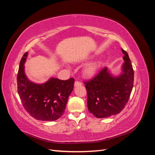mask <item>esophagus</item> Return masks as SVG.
Instances as JSON below:
<instances>
[{"instance_id": "1", "label": "esophagus", "mask_w": 155, "mask_h": 155, "mask_svg": "<svg viewBox=\"0 0 155 155\" xmlns=\"http://www.w3.org/2000/svg\"><path fill=\"white\" fill-rule=\"evenodd\" d=\"M81 84H82V83H81V82H79V81H75V82H74V86H75V87H77V86H81Z\"/></svg>"}]
</instances>
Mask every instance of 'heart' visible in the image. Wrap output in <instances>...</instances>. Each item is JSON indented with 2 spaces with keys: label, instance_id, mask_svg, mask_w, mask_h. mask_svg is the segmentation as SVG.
<instances>
[{
  "label": "heart",
  "instance_id": "obj_1",
  "mask_svg": "<svg viewBox=\"0 0 155 155\" xmlns=\"http://www.w3.org/2000/svg\"><path fill=\"white\" fill-rule=\"evenodd\" d=\"M100 67L99 62H94L85 67L83 71V74L87 77H91L97 73L98 68Z\"/></svg>",
  "mask_w": 155,
  "mask_h": 155
}]
</instances>
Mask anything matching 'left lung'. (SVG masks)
Wrapping results in <instances>:
<instances>
[{"label":"left lung","instance_id":"8db88e82","mask_svg":"<svg viewBox=\"0 0 155 155\" xmlns=\"http://www.w3.org/2000/svg\"><path fill=\"white\" fill-rule=\"evenodd\" d=\"M124 54L123 74L113 77L107 67L91 80L84 82L88 111L97 118H107L120 113L129 99L134 83V71L127 52Z\"/></svg>","mask_w":155,"mask_h":155}]
</instances>
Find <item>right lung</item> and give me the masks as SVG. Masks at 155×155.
<instances>
[{
  "mask_svg": "<svg viewBox=\"0 0 155 155\" xmlns=\"http://www.w3.org/2000/svg\"><path fill=\"white\" fill-rule=\"evenodd\" d=\"M28 52L20 62L17 74L18 93L22 106L31 117L37 120L52 121L63 114L69 95L73 90V78L62 81L51 78L47 83H31L24 72V63Z\"/></svg>",
  "mask_w": 155,
  "mask_h": 155,
  "instance_id": "1",
  "label": "right lung"
}]
</instances>
